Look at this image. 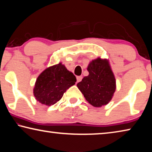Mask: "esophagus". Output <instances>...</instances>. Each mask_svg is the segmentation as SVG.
<instances>
[{
  "label": "esophagus",
  "instance_id": "34e87169",
  "mask_svg": "<svg viewBox=\"0 0 152 152\" xmlns=\"http://www.w3.org/2000/svg\"><path fill=\"white\" fill-rule=\"evenodd\" d=\"M76 79H77V82H80L82 80V76H77Z\"/></svg>",
  "mask_w": 152,
  "mask_h": 152
}]
</instances>
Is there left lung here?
Segmentation results:
<instances>
[{"mask_svg": "<svg viewBox=\"0 0 152 152\" xmlns=\"http://www.w3.org/2000/svg\"><path fill=\"white\" fill-rule=\"evenodd\" d=\"M87 70L89 74L77 84V87L93 107L107 104L116 90V80L109 60L97 58L89 63Z\"/></svg>", "mask_w": 152, "mask_h": 152, "instance_id": "1", "label": "left lung"}]
</instances>
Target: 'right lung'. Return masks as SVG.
<instances>
[{"label": "right lung", "instance_id": "obj_1", "mask_svg": "<svg viewBox=\"0 0 152 152\" xmlns=\"http://www.w3.org/2000/svg\"><path fill=\"white\" fill-rule=\"evenodd\" d=\"M76 76L60 62L46 68L37 77L33 88L35 99L51 106L60 101L67 89L75 84Z\"/></svg>", "mask_w": 152, "mask_h": 152}]
</instances>
